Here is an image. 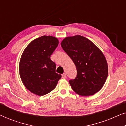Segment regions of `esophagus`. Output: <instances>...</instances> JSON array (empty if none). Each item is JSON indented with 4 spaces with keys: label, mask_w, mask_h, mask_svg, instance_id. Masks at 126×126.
Instances as JSON below:
<instances>
[{
    "label": "esophagus",
    "mask_w": 126,
    "mask_h": 126,
    "mask_svg": "<svg viewBox=\"0 0 126 126\" xmlns=\"http://www.w3.org/2000/svg\"><path fill=\"white\" fill-rule=\"evenodd\" d=\"M62 78L63 79H65L66 78V75L65 73H63L62 75Z\"/></svg>",
    "instance_id": "obj_1"
}]
</instances>
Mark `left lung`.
I'll return each instance as SVG.
<instances>
[{
  "instance_id": "left-lung-1",
  "label": "left lung",
  "mask_w": 126,
  "mask_h": 126,
  "mask_svg": "<svg viewBox=\"0 0 126 126\" xmlns=\"http://www.w3.org/2000/svg\"><path fill=\"white\" fill-rule=\"evenodd\" d=\"M61 45L77 69L76 78L69 81L72 89L84 96L99 92L108 76L107 63L102 51L89 39L79 35L65 38Z\"/></svg>"
}]
</instances>
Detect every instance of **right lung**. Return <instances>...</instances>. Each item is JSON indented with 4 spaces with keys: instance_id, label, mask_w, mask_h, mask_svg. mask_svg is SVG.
Wrapping results in <instances>:
<instances>
[{
    "instance_id": "obj_1",
    "label": "right lung",
    "mask_w": 126,
    "mask_h": 126,
    "mask_svg": "<svg viewBox=\"0 0 126 126\" xmlns=\"http://www.w3.org/2000/svg\"><path fill=\"white\" fill-rule=\"evenodd\" d=\"M58 45L53 36L44 35L29 44L19 62V75L25 87L31 92L44 96L56 88L61 75L56 72V65L50 59Z\"/></svg>"
}]
</instances>
